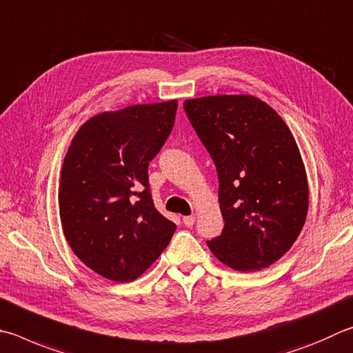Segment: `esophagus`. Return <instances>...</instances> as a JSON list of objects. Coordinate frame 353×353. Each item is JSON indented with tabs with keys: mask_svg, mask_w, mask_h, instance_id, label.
Masks as SVG:
<instances>
[{
	"mask_svg": "<svg viewBox=\"0 0 353 353\" xmlns=\"http://www.w3.org/2000/svg\"><path fill=\"white\" fill-rule=\"evenodd\" d=\"M182 221H183V225H185V227H193L196 217H194V216H185Z\"/></svg>",
	"mask_w": 353,
	"mask_h": 353,
	"instance_id": "1",
	"label": "esophagus"
}]
</instances>
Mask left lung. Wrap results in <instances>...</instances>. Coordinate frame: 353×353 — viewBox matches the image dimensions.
<instances>
[{"instance_id": "1", "label": "left lung", "mask_w": 353, "mask_h": 353, "mask_svg": "<svg viewBox=\"0 0 353 353\" xmlns=\"http://www.w3.org/2000/svg\"><path fill=\"white\" fill-rule=\"evenodd\" d=\"M183 110L219 179L225 225L207 242L210 250L239 272L272 265L296 241L309 210L304 163L290 130L252 95L185 100Z\"/></svg>"}]
</instances>
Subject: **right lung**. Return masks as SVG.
I'll list each match as a JSON object with an SVG mask.
<instances>
[{
	"mask_svg": "<svg viewBox=\"0 0 353 353\" xmlns=\"http://www.w3.org/2000/svg\"><path fill=\"white\" fill-rule=\"evenodd\" d=\"M177 100L94 115L61 170L59 205L72 252L95 273L131 283L168 245L176 223L159 213L148 166L174 126Z\"/></svg>",
	"mask_w": 353,
	"mask_h": 353,
	"instance_id": "add662e5",
	"label": "right lung"
}]
</instances>
